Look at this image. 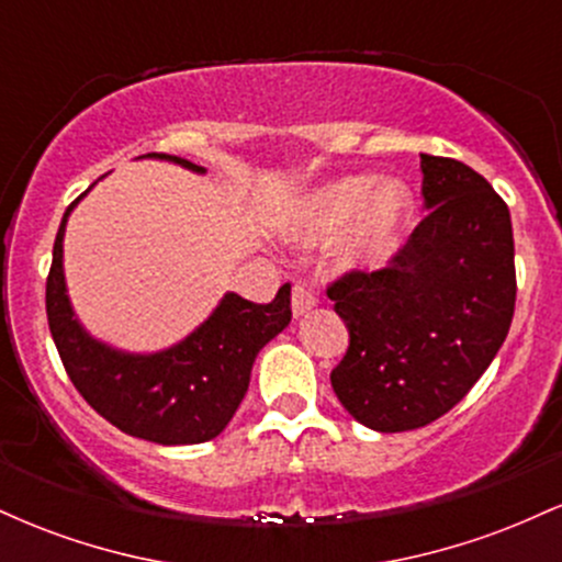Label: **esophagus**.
I'll return each instance as SVG.
<instances>
[{
    "instance_id": "obj_1",
    "label": "esophagus",
    "mask_w": 562,
    "mask_h": 562,
    "mask_svg": "<svg viewBox=\"0 0 562 562\" xmlns=\"http://www.w3.org/2000/svg\"><path fill=\"white\" fill-rule=\"evenodd\" d=\"M290 303H293L295 317H303V314H308L314 306H317V299H314L312 290L299 282V285H293V295H290Z\"/></svg>"
}]
</instances>
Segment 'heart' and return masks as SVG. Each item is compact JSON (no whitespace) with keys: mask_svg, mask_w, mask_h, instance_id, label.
<instances>
[{"mask_svg":"<svg viewBox=\"0 0 562 562\" xmlns=\"http://www.w3.org/2000/svg\"><path fill=\"white\" fill-rule=\"evenodd\" d=\"M412 216L409 190L396 179L375 187L372 177H344L322 184L290 218V237L317 245L338 237V259L348 269H370L391 259Z\"/></svg>","mask_w":562,"mask_h":562,"instance_id":"obj_1","label":"heart"}]
</instances>
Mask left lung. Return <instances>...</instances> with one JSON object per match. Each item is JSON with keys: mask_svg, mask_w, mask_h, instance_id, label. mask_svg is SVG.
<instances>
[{"mask_svg": "<svg viewBox=\"0 0 562 562\" xmlns=\"http://www.w3.org/2000/svg\"><path fill=\"white\" fill-rule=\"evenodd\" d=\"M428 216L389 267L346 272L327 295L348 327L330 372L348 415L402 434L447 415L505 344L515 312L507 203L454 158L420 156Z\"/></svg>", "mask_w": 562, "mask_h": 562, "instance_id": "8db88e82", "label": "left lung"}]
</instances>
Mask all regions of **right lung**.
Wrapping results in <instances>:
<instances>
[{
  "label": "right lung",
  "instance_id": "add662e5",
  "mask_svg": "<svg viewBox=\"0 0 562 562\" xmlns=\"http://www.w3.org/2000/svg\"><path fill=\"white\" fill-rule=\"evenodd\" d=\"M147 158H166L190 171H205L177 156L147 153ZM81 198L63 214L47 277L49 333L70 383L97 415L128 436L164 447L211 441L240 406L259 351L293 317L290 285L285 282L277 290L272 303L227 293L195 333L166 351L126 353L100 344L74 317L63 274V235Z\"/></svg>",
  "mask_w": 562,
  "mask_h": 562
}]
</instances>
